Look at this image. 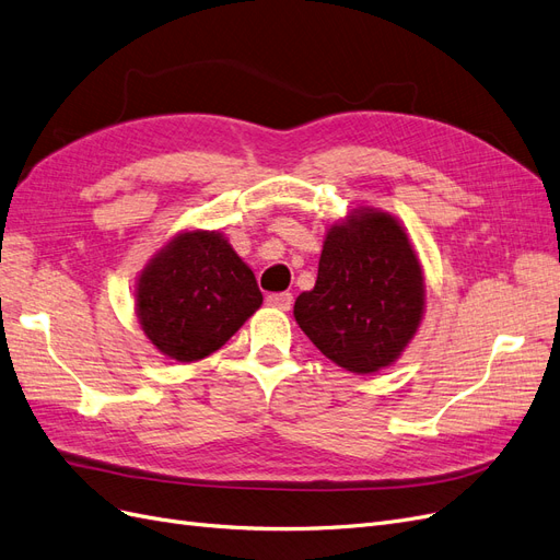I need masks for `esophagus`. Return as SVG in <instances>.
I'll use <instances>...</instances> for the list:
<instances>
[{"label":"esophagus","mask_w":560,"mask_h":560,"mask_svg":"<svg viewBox=\"0 0 560 560\" xmlns=\"http://www.w3.org/2000/svg\"><path fill=\"white\" fill-rule=\"evenodd\" d=\"M265 302H267L269 306H275V310L288 312V310H291V304H293V295H291V293H269V295L265 298Z\"/></svg>","instance_id":"obj_1"}]
</instances>
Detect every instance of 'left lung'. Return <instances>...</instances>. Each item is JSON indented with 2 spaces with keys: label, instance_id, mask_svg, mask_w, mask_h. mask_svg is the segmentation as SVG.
Returning <instances> with one entry per match:
<instances>
[{
  "label": "left lung",
  "instance_id": "obj_1",
  "mask_svg": "<svg viewBox=\"0 0 560 560\" xmlns=\"http://www.w3.org/2000/svg\"><path fill=\"white\" fill-rule=\"evenodd\" d=\"M425 285L417 250L390 213L360 207L330 225L295 320L316 349L355 374L388 368L417 335Z\"/></svg>",
  "mask_w": 560,
  "mask_h": 560
}]
</instances>
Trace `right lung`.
Wrapping results in <instances>:
<instances>
[{
  "mask_svg": "<svg viewBox=\"0 0 560 560\" xmlns=\"http://www.w3.org/2000/svg\"><path fill=\"white\" fill-rule=\"evenodd\" d=\"M262 304L250 267L221 232L190 230L162 246L137 281V316L151 345L178 363L207 358Z\"/></svg>",
  "mask_w": 560,
  "mask_h": 560,
  "instance_id": "right-lung-1",
  "label": "right lung"
}]
</instances>
